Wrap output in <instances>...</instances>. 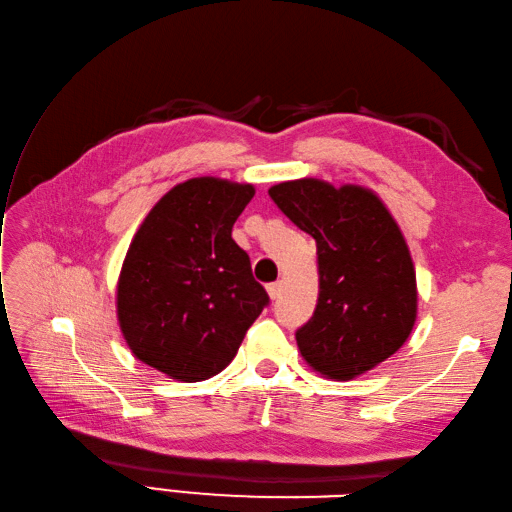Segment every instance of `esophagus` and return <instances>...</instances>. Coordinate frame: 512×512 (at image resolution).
I'll return each instance as SVG.
<instances>
[{
  "label": "esophagus",
  "mask_w": 512,
  "mask_h": 512,
  "mask_svg": "<svg viewBox=\"0 0 512 512\" xmlns=\"http://www.w3.org/2000/svg\"><path fill=\"white\" fill-rule=\"evenodd\" d=\"M266 290H268V294H270V299L275 301V299H279V294H281V283H279V281H275V283H268V285H266Z\"/></svg>",
  "instance_id": "34e87169"
}]
</instances>
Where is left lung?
<instances>
[{
  "label": "left lung",
  "instance_id": "obj_1",
  "mask_svg": "<svg viewBox=\"0 0 512 512\" xmlns=\"http://www.w3.org/2000/svg\"><path fill=\"white\" fill-rule=\"evenodd\" d=\"M275 205L316 240L320 292L296 329L318 373L351 379L388 360L417 318V277L406 240L368 189L301 178L268 189Z\"/></svg>",
  "mask_w": 512,
  "mask_h": 512
}]
</instances>
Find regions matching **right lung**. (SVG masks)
<instances>
[{"mask_svg": "<svg viewBox=\"0 0 512 512\" xmlns=\"http://www.w3.org/2000/svg\"><path fill=\"white\" fill-rule=\"evenodd\" d=\"M253 196V185L192 178L148 213L117 285V316L137 360L200 382L235 358L270 303L231 237Z\"/></svg>", "mask_w": 512, "mask_h": 512, "instance_id": "1", "label": "right lung"}]
</instances>
